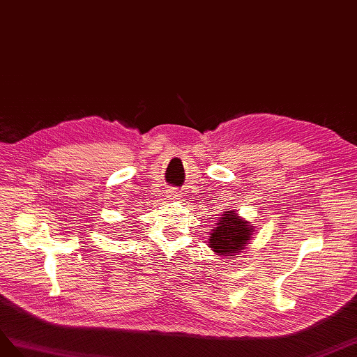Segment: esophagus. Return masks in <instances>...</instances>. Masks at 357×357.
<instances>
[{"label":"esophagus","mask_w":357,"mask_h":357,"mask_svg":"<svg viewBox=\"0 0 357 357\" xmlns=\"http://www.w3.org/2000/svg\"><path fill=\"white\" fill-rule=\"evenodd\" d=\"M169 197H170V199H175V197H179V196H178V192H173V191H172L170 195H169Z\"/></svg>","instance_id":"1"}]
</instances>
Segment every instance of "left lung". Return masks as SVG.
Here are the masks:
<instances>
[{
	"label": "left lung",
	"instance_id": "8db88e82",
	"mask_svg": "<svg viewBox=\"0 0 357 357\" xmlns=\"http://www.w3.org/2000/svg\"><path fill=\"white\" fill-rule=\"evenodd\" d=\"M252 227L250 222L238 217V212H222L209 239V247L217 252V256H231V259H235L239 256L241 250L247 247L252 235Z\"/></svg>",
	"mask_w": 357,
	"mask_h": 357
}]
</instances>
